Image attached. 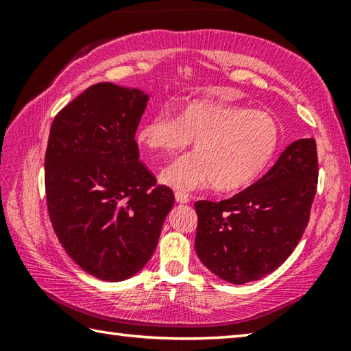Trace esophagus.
Segmentation results:
<instances>
[{
  "label": "esophagus",
  "instance_id": "obj_1",
  "mask_svg": "<svg viewBox=\"0 0 351 351\" xmlns=\"http://www.w3.org/2000/svg\"><path fill=\"white\" fill-rule=\"evenodd\" d=\"M175 198H176L178 203L186 204V203H189V201H190V195L186 193V192H182V190H176V192H175Z\"/></svg>",
  "mask_w": 351,
  "mask_h": 351
}]
</instances>
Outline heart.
Returning a JSON list of instances; mask_svg holds the SVG:
<instances>
[{
    "label": "heart",
    "mask_w": 351,
    "mask_h": 351,
    "mask_svg": "<svg viewBox=\"0 0 351 351\" xmlns=\"http://www.w3.org/2000/svg\"><path fill=\"white\" fill-rule=\"evenodd\" d=\"M139 144L154 156H173L195 142V152L162 171L176 189L212 184L234 193L258 180L280 142V123L269 111L217 100H190L180 117L162 110L139 128Z\"/></svg>",
    "instance_id": "heart-1"
}]
</instances>
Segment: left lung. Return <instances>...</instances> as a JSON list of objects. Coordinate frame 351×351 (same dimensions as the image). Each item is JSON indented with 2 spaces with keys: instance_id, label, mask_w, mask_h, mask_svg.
<instances>
[{
  "instance_id": "8db88e82",
  "label": "left lung",
  "mask_w": 351,
  "mask_h": 351,
  "mask_svg": "<svg viewBox=\"0 0 351 351\" xmlns=\"http://www.w3.org/2000/svg\"><path fill=\"white\" fill-rule=\"evenodd\" d=\"M317 178L316 141L300 139L235 197L219 203L197 201L195 249L203 265L234 285L276 271L305 232Z\"/></svg>"
}]
</instances>
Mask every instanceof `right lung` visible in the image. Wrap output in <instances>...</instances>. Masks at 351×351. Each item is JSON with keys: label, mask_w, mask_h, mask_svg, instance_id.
<instances>
[{"label": "right lung", "mask_w": 351, "mask_h": 351, "mask_svg": "<svg viewBox=\"0 0 351 351\" xmlns=\"http://www.w3.org/2000/svg\"><path fill=\"white\" fill-rule=\"evenodd\" d=\"M147 100L102 82L51 125L45 187L52 228L69 257L100 280H125L144 268L175 203L139 161L134 136Z\"/></svg>", "instance_id": "obj_1"}]
</instances>
